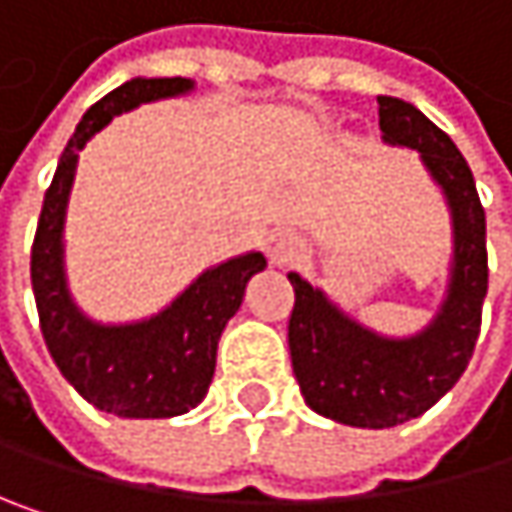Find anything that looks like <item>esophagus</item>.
<instances>
[{
    "mask_svg": "<svg viewBox=\"0 0 512 512\" xmlns=\"http://www.w3.org/2000/svg\"><path fill=\"white\" fill-rule=\"evenodd\" d=\"M302 252H305V243H302V237H299V234H290V231H272V234L266 237V257H269L275 266H284V263L296 260Z\"/></svg>",
    "mask_w": 512,
    "mask_h": 512,
    "instance_id": "1",
    "label": "esophagus"
}]
</instances>
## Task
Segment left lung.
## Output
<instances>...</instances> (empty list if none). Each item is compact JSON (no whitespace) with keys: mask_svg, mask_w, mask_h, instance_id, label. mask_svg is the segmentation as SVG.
<instances>
[{"mask_svg":"<svg viewBox=\"0 0 512 512\" xmlns=\"http://www.w3.org/2000/svg\"><path fill=\"white\" fill-rule=\"evenodd\" d=\"M376 103L382 139L421 154L451 210L454 257L439 314L418 335L385 338L344 314L299 272L287 275L296 293L287 344L305 403L323 418L367 430L412 421L457 385L480 335L489 284L486 213L465 156L412 103L400 97Z\"/></svg>","mask_w":512,"mask_h":512,"instance_id":"obj_1","label":"left lung"}]
</instances>
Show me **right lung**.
<instances>
[{
	"mask_svg": "<svg viewBox=\"0 0 512 512\" xmlns=\"http://www.w3.org/2000/svg\"><path fill=\"white\" fill-rule=\"evenodd\" d=\"M192 88L195 82L183 76H139L94 103L58 159L32 246V290L52 361L91 406L118 418H174L204 400L219 338L243 305L249 278L266 266L260 252L231 257L204 269L159 314L118 326L85 317L67 290L64 216L79 151L115 115Z\"/></svg>",
	"mask_w": 512,
	"mask_h": 512,
	"instance_id": "right-lung-1",
	"label": "right lung"
}]
</instances>
